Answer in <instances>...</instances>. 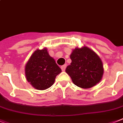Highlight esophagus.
I'll list each match as a JSON object with an SVG mask.
<instances>
[{
	"mask_svg": "<svg viewBox=\"0 0 123 123\" xmlns=\"http://www.w3.org/2000/svg\"><path fill=\"white\" fill-rule=\"evenodd\" d=\"M61 68L62 71H64L65 69H66V64H64V65H63V66H62Z\"/></svg>",
	"mask_w": 123,
	"mask_h": 123,
	"instance_id": "34e87169",
	"label": "esophagus"
}]
</instances>
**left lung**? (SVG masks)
Returning <instances> with one entry per match:
<instances>
[{
  "label": "left lung",
  "mask_w": 123,
  "mask_h": 123,
  "mask_svg": "<svg viewBox=\"0 0 123 123\" xmlns=\"http://www.w3.org/2000/svg\"><path fill=\"white\" fill-rule=\"evenodd\" d=\"M71 63L66 72L75 85L90 88L100 81L104 74L103 64L99 56L87 47L78 48L70 55Z\"/></svg>",
  "instance_id": "8db88e82"
}]
</instances>
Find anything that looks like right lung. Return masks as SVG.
Masks as SVG:
<instances>
[{"label":"right lung","mask_w":123,"mask_h":123,"mask_svg":"<svg viewBox=\"0 0 123 123\" xmlns=\"http://www.w3.org/2000/svg\"><path fill=\"white\" fill-rule=\"evenodd\" d=\"M61 71L46 48L34 52L25 66L27 81L39 90L50 87L54 83L57 75Z\"/></svg>","instance_id":"obj_1"}]
</instances>
